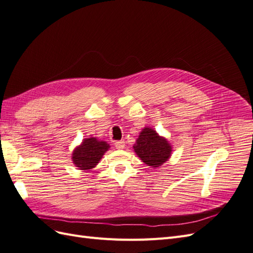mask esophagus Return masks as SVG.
<instances>
[{
	"label": "esophagus",
	"mask_w": 253,
	"mask_h": 253,
	"mask_svg": "<svg viewBox=\"0 0 253 253\" xmlns=\"http://www.w3.org/2000/svg\"><path fill=\"white\" fill-rule=\"evenodd\" d=\"M115 146H116V148L117 149H124L125 148V142L124 141H117L116 143H115Z\"/></svg>",
	"instance_id": "1"
}]
</instances>
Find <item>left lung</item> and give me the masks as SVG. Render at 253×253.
<instances>
[{
  "instance_id": "left-lung-1",
  "label": "left lung",
  "mask_w": 253,
  "mask_h": 253,
  "mask_svg": "<svg viewBox=\"0 0 253 253\" xmlns=\"http://www.w3.org/2000/svg\"><path fill=\"white\" fill-rule=\"evenodd\" d=\"M134 152L147 166L158 168L169 160L172 147L156 130L145 127L133 145Z\"/></svg>"
}]
</instances>
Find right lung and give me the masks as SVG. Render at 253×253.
Returning <instances> with one entry per match:
<instances>
[{
    "label": "right lung",
    "mask_w": 253,
    "mask_h": 253,
    "mask_svg": "<svg viewBox=\"0 0 253 253\" xmlns=\"http://www.w3.org/2000/svg\"><path fill=\"white\" fill-rule=\"evenodd\" d=\"M109 147V144L97 140L96 137L84 138L82 144L72 152L73 164L81 170H90L97 165Z\"/></svg>",
    "instance_id": "right-lung-1"
}]
</instances>
